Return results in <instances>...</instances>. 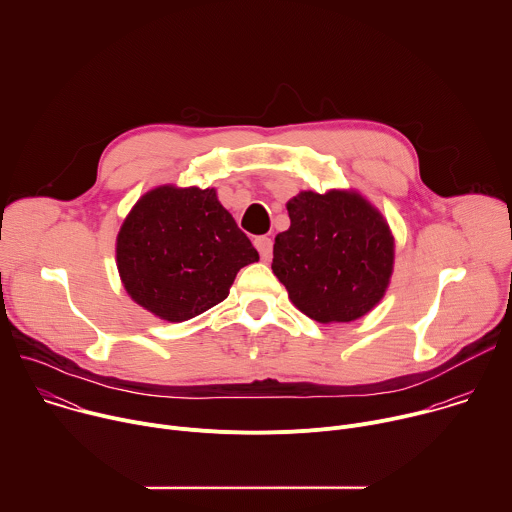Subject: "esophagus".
Segmentation results:
<instances>
[{
	"instance_id": "obj_1",
	"label": "esophagus",
	"mask_w": 512,
	"mask_h": 512,
	"mask_svg": "<svg viewBox=\"0 0 512 512\" xmlns=\"http://www.w3.org/2000/svg\"><path fill=\"white\" fill-rule=\"evenodd\" d=\"M255 247H257V251H259L261 259H263V261H267V259L271 257L273 241H271L269 237H257V239H255Z\"/></svg>"
}]
</instances>
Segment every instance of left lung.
<instances>
[{
  "instance_id": "obj_1",
  "label": "left lung",
  "mask_w": 512,
  "mask_h": 512,
  "mask_svg": "<svg viewBox=\"0 0 512 512\" xmlns=\"http://www.w3.org/2000/svg\"><path fill=\"white\" fill-rule=\"evenodd\" d=\"M289 229L275 237L271 269L289 300L316 322H352L379 304L393 271V235L354 192H300Z\"/></svg>"
}]
</instances>
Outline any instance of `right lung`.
<instances>
[{
    "mask_svg": "<svg viewBox=\"0 0 512 512\" xmlns=\"http://www.w3.org/2000/svg\"><path fill=\"white\" fill-rule=\"evenodd\" d=\"M259 253L206 188L162 186L133 206L117 235L127 294L168 322L190 320L229 296Z\"/></svg>",
    "mask_w": 512,
    "mask_h": 512,
    "instance_id": "add662e5",
    "label": "right lung"
}]
</instances>
